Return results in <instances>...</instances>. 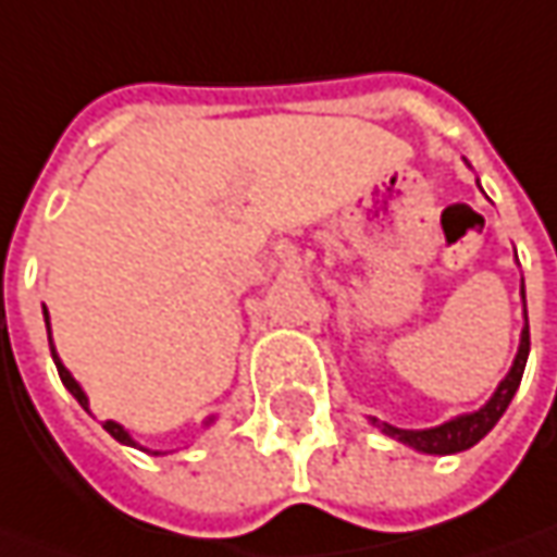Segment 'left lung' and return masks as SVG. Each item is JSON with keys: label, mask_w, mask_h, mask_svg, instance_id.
<instances>
[{"label": "left lung", "mask_w": 557, "mask_h": 557, "mask_svg": "<svg viewBox=\"0 0 557 557\" xmlns=\"http://www.w3.org/2000/svg\"><path fill=\"white\" fill-rule=\"evenodd\" d=\"M521 295H524V286H521ZM528 354H531V329L524 326L516 362H512V369L503 377L500 387L491 396V403H487L485 408H479V411H472V414H460V418L442 423V426H433V430H396V426H387V423H384V433H387V436H396L399 442H406V445H411V448H418V451L423 454L467 451V448H472L479 438L491 433V426L500 421L503 411L509 408L518 384H521L524 366H528Z\"/></svg>", "instance_id": "obj_1"}]
</instances>
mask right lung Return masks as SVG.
<instances>
[{"instance_id": "add662e5", "label": "right lung", "mask_w": 557, "mask_h": 557, "mask_svg": "<svg viewBox=\"0 0 557 557\" xmlns=\"http://www.w3.org/2000/svg\"><path fill=\"white\" fill-rule=\"evenodd\" d=\"M45 320H48V310H45ZM48 344H51V329H48ZM51 357H54L57 374H60V381H63V387L70 389L72 396L78 399V406L88 408V396H85V393H82V387L75 384V377H72L70 372H66V366H63V362L57 359L54 344H51ZM103 430H106V433H109V436H112V438H119V442H124V445H134V438L127 436V433H124V426H119V423H115V421H106V423H103Z\"/></svg>"}]
</instances>
